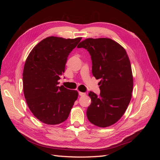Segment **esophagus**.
Returning a JSON list of instances; mask_svg holds the SVG:
<instances>
[{"mask_svg":"<svg viewBox=\"0 0 160 160\" xmlns=\"http://www.w3.org/2000/svg\"><path fill=\"white\" fill-rule=\"evenodd\" d=\"M79 95L80 96H85L86 95L85 93H83V92H79Z\"/></svg>","mask_w":160,"mask_h":160,"instance_id":"34e87169","label":"esophagus"}]
</instances>
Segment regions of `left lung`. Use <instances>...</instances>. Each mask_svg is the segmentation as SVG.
Segmentation results:
<instances>
[{
	"instance_id": "1",
	"label": "left lung",
	"mask_w": 160,
	"mask_h": 160,
	"mask_svg": "<svg viewBox=\"0 0 160 160\" xmlns=\"http://www.w3.org/2000/svg\"><path fill=\"white\" fill-rule=\"evenodd\" d=\"M77 48L88 50L92 61V73L99 83V95L90 91L91 103L87 117L96 126L105 128L122 117L132 98L133 80L127 52L111 38H87Z\"/></svg>"
}]
</instances>
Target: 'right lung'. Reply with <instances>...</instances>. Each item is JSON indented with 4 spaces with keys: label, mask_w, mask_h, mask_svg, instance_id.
Returning <instances> with one entry per match:
<instances>
[{
    "label": "right lung",
    "mask_w": 160,
    "mask_h": 160,
    "mask_svg": "<svg viewBox=\"0 0 160 160\" xmlns=\"http://www.w3.org/2000/svg\"><path fill=\"white\" fill-rule=\"evenodd\" d=\"M81 37H49L33 48L24 66L23 91L28 107L41 122L59 124L68 118L78 92L58 82L64 73L69 53Z\"/></svg>",
    "instance_id": "add662e5"
}]
</instances>
